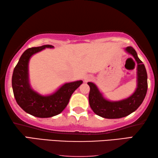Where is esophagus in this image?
<instances>
[{
    "mask_svg": "<svg viewBox=\"0 0 158 158\" xmlns=\"http://www.w3.org/2000/svg\"><path fill=\"white\" fill-rule=\"evenodd\" d=\"M91 79H92V77H91V76H86V77H84V81L85 82H87V81H90V80H91Z\"/></svg>",
    "mask_w": 158,
    "mask_h": 158,
    "instance_id": "obj_1",
    "label": "esophagus"
}]
</instances>
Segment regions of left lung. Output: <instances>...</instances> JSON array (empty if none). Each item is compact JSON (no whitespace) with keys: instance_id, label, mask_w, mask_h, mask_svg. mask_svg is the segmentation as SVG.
I'll return each mask as SVG.
<instances>
[{"instance_id":"obj_1","label":"left lung","mask_w":158,"mask_h":158,"mask_svg":"<svg viewBox=\"0 0 158 158\" xmlns=\"http://www.w3.org/2000/svg\"><path fill=\"white\" fill-rule=\"evenodd\" d=\"M137 62V88L131 96L119 101H107L100 92L96 84L88 82L90 86L89 101L95 114L107 119H118L126 117L136 110L146 97L148 89V76L146 67L139 58L134 48H125Z\"/></svg>"}]
</instances>
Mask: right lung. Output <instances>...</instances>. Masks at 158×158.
<instances>
[{
    "label": "right lung",
    "instance_id": "obj_1",
    "mask_svg": "<svg viewBox=\"0 0 158 158\" xmlns=\"http://www.w3.org/2000/svg\"><path fill=\"white\" fill-rule=\"evenodd\" d=\"M51 45L30 48L26 50L15 66L12 77L14 96L19 107L29 114L40 118H47L58 114L68 104L70 97L81 85V80L69 82L48 96H42L31 88L29 80V62L31 57Z\"/></svg>",
    "mask_w": 158,
    "mask_h": 158
}]
</instances>
